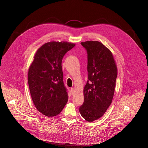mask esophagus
Wrapping results in <instances>:
<instances>
[{
  "label": "esophagus",
  "mask_w": 148,
  "mask_h": 148,
  "mask_svg": "<svg viewBox=\"0 0 148 148\" xmlns=\"http://www.w3.org/2000/svg\"><path fill=\"white\" fill-rule=\"evenodd\" d=\"M70 92H71V93L72 95H74V89L73 88H71L70 89Z\"/></svg>",
  "instance_id": "1"
}]
</instances>
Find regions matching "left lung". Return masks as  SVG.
<instances>
[{
  "label": "left lung",
  "instance_id": "1",
  "mask_svg": "<svg viewBox=\"0 0 148 148\" xmlns=\"http://www.w3.org/2000/svg\"><path fill=\"white\" fill-rule=\"evenodd\" d=\"M80 44L87 53L88 80L79 112L91 122L101 117L110 105L118 73L112 52L101 43L87 41Z\"/></svg>",
  "mask_w": 148,
  "mask_h": 148
}]
</instances>
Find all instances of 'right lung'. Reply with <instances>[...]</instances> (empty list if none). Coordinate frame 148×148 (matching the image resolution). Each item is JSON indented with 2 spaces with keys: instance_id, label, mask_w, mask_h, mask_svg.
<instances>
[{
  "instance_id": "1",
  "label": "right lung",
  "mask_w": 148,
  "mask_h": 148,
  "mask_svg": "<svg viewBox=\"0 0 148 148\" xmlns=\"http://www.w3.org/2000/svg\"><path fill=\"white\" fill-rule=\"evenodd\" d=\"M75 46L69 42H51L38 49L28 72V83L33 103L41 113L53 116L68 102L63 81L62 60Z\"/></svg>"
}]
</instances>
